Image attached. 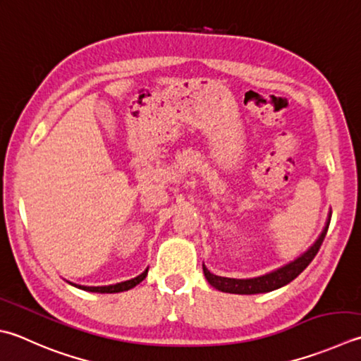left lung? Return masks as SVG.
Wrapping results in <instances>:
<instances>
[{
	"instance_id": "1",
	"label": "left lung",
	"mask_w": 361,
	"mask_h": 361,
	"mask_svg": "<svg viewBox=\"0 0 361 361\" xmlns=\"http://www.w3.org/2000/svg\"><path fill=\"white\" fill-rule=\"evenodd\" d=\"M330 217H331V211L329 216V221L324 227L321 236L316 239V243L310 247V249L302 253V255L291 261V263L280 267L277 271H272L266 275H261V277L255 279H228V277H219V275L211 274L207 266L203 264V274L207 277L208 283L219 289L222 293H230V294H259V293H269L274 291V289H279L281 286L288 285L289 281H293L298 275L305 269V267L312 263L313 258L316 257V253L319 252L324 238L327 235L329 225H330Z\"/></svg>"
}]
</instances>
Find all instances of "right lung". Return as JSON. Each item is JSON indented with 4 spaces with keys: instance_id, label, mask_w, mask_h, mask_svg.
Masks as SVG:
<instances>
[{
    "instance_id": "obj_1",
    "label": "right lung",
    "mask_w": 361,
    "mask_h": 361,
    "mask_svg": "<svg viewBox=\"0 0 361 361\" xmlns=\"http://www.w3.org/2000/svg\"><path fill=\"white\" fill-rule=\"evenodd\" d=\"M147 272L148 269H145L142 274L137 275V277H134L131 280H126L122 281V283H116V285H109V286H82V285H75V283H70L80 289H84V291H90V293H102V294H112V293H122V291H128V289L134 288L136 285H139L140 281H142L147 277Z\"/></svg>"
}]
</instances>
